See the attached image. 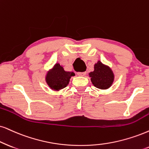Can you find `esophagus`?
Instances as JSON below:
<instances>
[{"mask_svg":"<svg viewBox=\"0 0 149 149\" xmlns=\"http://www.w3.org/2000/svg\"><path fill=\"white\" fill-rule=\"evenodd\" d=\"M86 74L85 71H83V72H78V75L80 76H84Z\"/></svg>","mask_w":149,"mask_h":149,"instance_id":"34e87169","label":"esophagus"}]
</instances>
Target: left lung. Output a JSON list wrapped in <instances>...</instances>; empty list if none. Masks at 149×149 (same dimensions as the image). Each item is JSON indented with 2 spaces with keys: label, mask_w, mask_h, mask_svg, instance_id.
<instances>
[{
  "label": "left lung",
  "mask_w": 149,
  "mask_h": 149,
  "mask_svg": "<svg viewBox=\"0 0 149 149\" xmlns=\"http://www.w3.org/2000/svg\"><path fill=\"white\" fill-rule=\"evenodd\" d=\"M94 86L99 89H108L113 83L115 75L109 65L98 61L94 65V70L88 73Z\"/></svg>",
  "instance_id": "1"
}]
</instances>
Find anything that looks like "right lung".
Segmentation results:
<instances>
[{
	"label": "right lung",
	"mask_w": 149,
	"mask_h": 149,
	"mask_svg": "<svg viewBox=\"0 0 149 149\" xmlns=\"http://www.w3.org/2000/svg\"><path fill=\"white\" fill-rule=\"evenodd\" d=\"M75 76L73 71H65L63 66L56 63L45 75V82L53 91H59L68 85L71 77Z\"/></svg>",
	"instance_id": "right-lung-1"
}]
</instances>
